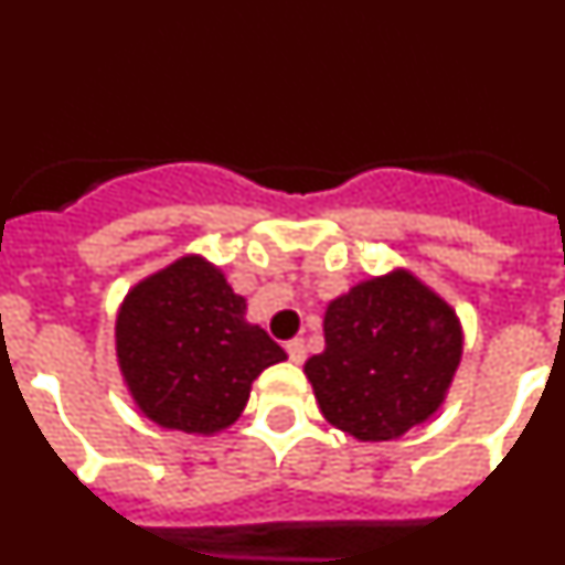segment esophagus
I'll list each match as a JSON object with an SVG mask.
<instances>
[{"label": "esophagus", "mask_w": 565, "mask_h": 565, "mask_svg": "<svg viewBox=\"0 0 565 565\" xmlns=\"http://www.w3.org/2000/svg\"><path fill=\"white\" fill-rule=\"evenodd\" d=\"M286 351H288V356H291V362H306V353H308V348H306V339H291V342H286Z\"/></svg>", "instance_id": "esophagus-1"}]
</instances>
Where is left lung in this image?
Instances as JSON below:
<instances>
[{
  "label": "left lung",
  "instance_id": "8db88e82",
  "mask_svg": "<svg viewBox=\"0 0 565 565\" xmlns=\"http://www.w3.org/2000/svg\"><path fill=\"white\" fill-rule=\"evenodd\" d=\"M461 362L452 308L413 274L359 282L326 311V351L306 362L322 416L359 441L430 418Z\"/></svg>",
  "mask_w": 565,
  "mask_h": 565
}]
</instances>
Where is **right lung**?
Returning <instances> with one entry per match:
<instances>
[{"label":"right lung","mask_w":565,"mask_h":565,"mask_svg":"<svg viewBox=\"0 0 565 565\" xmlns=\"http://www.w3.org/2000/svg\"><path fill=\"white\" fill-rule=\"evenodd\" d=\"M246 299L201 257H183L124 299L115 342L132 398L169 430L217 433L237 422L252 382L286 351L248 326Z\"/></svg>","instance_id":"right-lung-1"}]
</instances>
